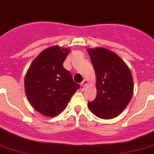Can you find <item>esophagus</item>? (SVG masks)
Wrapping results in <instances>:
<instances>
[{
  "label": "esophagus",
  "mask_w": 154,
  "mask_h": 154,
  "mask_svg": "<svg viewBox=\"0 0 154 154\" xmlns=\"http://www.w3.org/2000/svg\"><path fill=\"white\" fill-rule=\"evenodd\" d=\"M87 85H88L87 81H86V80H83L82 83H81V89H82V90H85L86 86H87Z\"/></svg>",
  "instance_id": "esophagus-1"
}]
</instances>
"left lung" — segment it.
Returning a JSON list of instances; mask_svg holds the SVG:
<instances>
[{
    "mask_svg": "<svg viewBox=\"0 0 154 154\" xmlns=\"http://www.w3.org/2000/svg\"><path fill=\"white\" fill-rule=\"evenodd\" d=\"M97 77V96L88 107L101 119L116 117L131 99L134 85L130 69L119 56L104 48L89 49Z\"/></svg>",
    "mask_w": 154,
    "mask_h": 154,
    "instance_id": "8db88e82",
    "label": "left lung"
}]
</instances>
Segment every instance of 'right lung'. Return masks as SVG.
<instances>
[{"instance_id": "1", "label": "right lung", "mask_w": 154, "mask_h": 154, "mask_svg": "<svg viewBox=\"0 0 154 154\" xmlns=\"http://www.w3.org/2000/svg\"><path fill=\"white\" fill-rule=\"evenodd\" d=\"M69 49L51 46L34 60L25 76L26 97L35 110L54 117L68 105L79 88L63 63Z\"/></svg>"}]
</instances>
